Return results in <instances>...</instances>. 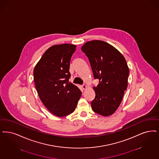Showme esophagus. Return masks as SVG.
<instances>
[{
	"label": "esophagus",
	"instance_id": "34e87169",
	"mask_svg": "<svg viewBox=\"0 0 159 159\" xmlns=\"http://www.w3.org/2000/svg\"><path fill=\"white\" fill-rule=\"evenodd\" d=\"M82 88L83 89H86L87 88V86H86V84H83L82 86Z\"/></svg>",
	"mask_w": 159,
	"mask_h": 159
}]
</instances>
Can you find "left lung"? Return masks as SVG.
<instances>
[{
  "label": "left lung",
  "instance_id": "obj_1",
  "mask_svg": "<svg viewBox=\"0 0 159 159\" xmlns=\"http://www.w3.org/2000/svg\"><path fill=\"white\" fill-rule=\"evenodd\" d=\"M81 50L88 57L94 78L99 80L93 88L96 95L92 109L102 116L111 115L120 105L127 88V61L114 47L101 40L86 42Z\"/></svg>",
  "mask_w": 159,
  "mask_h": 159
}]
</instances>
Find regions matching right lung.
Instances as JSON below:
<instances>
[{
	"mask_svg": "<svg viewBox=\"0 0 159 159\" xmlns=\"http://www.w3.org/2000/svg\"><path fill=\"white\" fill-rule=\"evenodd\" d=\"M76 45H54L45 52L34 69L38 96L52 114L63 117L75 110L82 92L69 82L71 57Z\"/></svg>",
	"mask_w": 159,
	"mask_h": 159,
	"instance_id": "right-lung-1",
	"label": "right lung"
}]
</instances>
